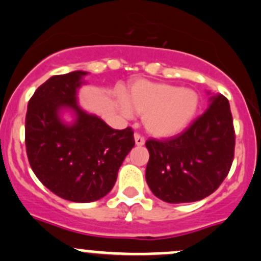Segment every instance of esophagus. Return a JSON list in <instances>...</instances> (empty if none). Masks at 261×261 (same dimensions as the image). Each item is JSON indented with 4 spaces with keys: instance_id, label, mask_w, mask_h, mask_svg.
<instances>
[{
    "instance_id": "esophagus-1",
    "label": "esophagus",
    "mask_w": 261,
    "mask_h": 261,
    "mask_svg": "<svg viewBox=\"0 0 261 261\" xmlns=\"http://www.w3.org/2000/svg\"><path fill=\"white\" fill-rule=\"evenodd\" d=\"M134 141H136L137 146H143V144H144V137H142L139 133H134Z\"/></svg>"
}]
</instances>
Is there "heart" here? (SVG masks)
I'll return each mask as SVG.
<instances>
[{
  "label": "heart",
  "instance_id": "obj_1",
  "mask_svg": "<svg viewBox=\"0 0 261 261\" xmlns=\"http://www.w3.org/2000/svg\"><path fill=\"white\" fill-rule=\"evenodd\" d=\"M128 103L122 111L130 115L134 111L143 115V123L155 136H172L189 125L198 108V95L191 89L170 84L137 82L128 94Z\"/></svg>",
  "mask_w": 261,
  "mask_h": 261
}]
</instances>
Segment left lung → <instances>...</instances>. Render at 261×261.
<instances>
[{
    "mask_svg": "<svg viewBox=\"0 0 261 261\" xmlns=\"http://www.w3.org/2000/svg\"><path fill=\"white\" fill-rule=\"evenodd\" d=\"M150 191L170 203L207 197L229 174L235 152V129L226 96H212L208 109L184 132L146 142Z\"/></svg>",
    "mask_w": 261,
    "mask_h": 261,
    "instance_id": "8db88e82",
    "label": "left lung"
}]
</instances>
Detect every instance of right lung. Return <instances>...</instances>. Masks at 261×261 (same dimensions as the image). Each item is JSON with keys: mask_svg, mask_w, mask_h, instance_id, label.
Instances as JSON below:
<instances>
[{"mask_svg": "<svg viewBox=\"0 0 261 261\" xmlns=\"http://www.w3.org/2000/svg\"><path fill=\"white\" fill-rule=\"evenodd\" d=\"M85 71L54 75L35 90L25 120L29 162L45 187L64 200L91 202L104 197L134 147L133 129H113L77 107L76 89ZM77 114L74 125L58 118L61 108Z\"/></svg>", "mask_w": 261, "mask_h": 261, "instance_id": "right-lung-1", "label": "right lung"}]
</instances>
